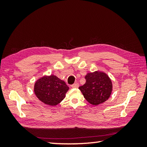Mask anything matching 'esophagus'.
Wrapping results in <instances>:
<instances>
[{
    "mask_svg": "<svg viewBox=\"0 0 147 147\" xmlns=\"http://www.w3.org/2000/svg\"><path fill=\"white\" fill-rule=\"evenodd\" d=\"M78 86H79V84L78 83H74L73 85H71V87H72V88H78Z\"/></svg>",
    "mask_w": 147,
    "mask_h": 147,
    "instance_id": "esophagus-1",
    "label": "esophagus"
}]
</instances>
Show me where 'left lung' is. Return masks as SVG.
<instances>
[{
  "label": "left lung",
  "instance_id": "1",
  "mask_svg": "<svg viewBox=\"0 0 147 147\" xmlns=\"http://www.w3.org/2000/svg\"><path fill=\"white\" fill-rule=\"evenodd\" d=\"M86 83L79 87L84 97L90 104L97 105L105 102L112 90L111 79L103 72L95 71L85 76Z\"/></svg>",
  "mask_w": 147,
  "mask_h": 147
}]
</instances>
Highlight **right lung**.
Instances as JSON below:
<instances>
[{
	"label": "right lung",
	"instance_id": "obj_1",
	"mask_svg": "<svg viewBox=\"0 0 147 147\" xmlns=\"http://www.w3.org/2000/svg\"><path fill=\"white\" fill-rule=\"evenodd\" d=\"M69 87L65 83L56 76H45L36 81L34 92L36 97L44 104L55 106L65 96Z\"/></svg>",
	"mask_w": 147,
	"mask_h": 147
}]
</instances>
